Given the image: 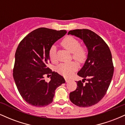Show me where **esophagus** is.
<instances>
[{
  "label": "esophagus",
  "instance_id": "obj_1",
  "mask_svg": "<svg viewBox=\"0 0 125 125\" xmlns=\"http://www.w3.org/2000/svg\"><path fill=\"white\" fill-rule=\"evenodd\" d=\"M65 81H66V82H69L70 81H71V80L69 79H67V78H65Z\"/></svg>",
  "mask_w": 125,
  "mask_h": 125
}]
</instances>
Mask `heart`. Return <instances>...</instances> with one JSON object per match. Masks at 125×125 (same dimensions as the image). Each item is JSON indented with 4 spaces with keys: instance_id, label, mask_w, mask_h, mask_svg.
Instances as JSON below:
<instances>
[{
    "instance_id": "obj_1",
    "label": "heart",
    "mask_w": 125,
    "mask_h": 125,
    "mask_svg": "<svg viewBox=\"0 0 125 125\" xmlns=\"http://www.w3.org/2000/svg\"><path fill=\"white\" fill-rule=\"evenodd\" d=\"M62 45L67 51L72 53V58L80 63H82L86 58V52L83 48L80 46L81 44L78 40L72 36L66 37L62 42ZM49 58L52 62H56L57 61L56 52L55 46H52L50 49ZM77 65L75 62L68 63H61L57 67V71L64 76H69L74 71H76Z\"/></svg>"
}]
</instances>
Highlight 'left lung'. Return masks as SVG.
I'll return each instance as SVG.
<instances>
[{
  "label": "left lung",
  "mask_w": 125,
  "mask_h": 125,
  "mask_svg": "<svg viewBox=\"0 0 125 125\" xmlns=\"http://www.w3.org/2000/svg\"><path fill=\"white\" fill-rule=\"evenodd\" d=\"M68 35L82 40L88 52L84 65L77 73L83 79L77 82L76 89L70 93V100L77 106H91L104 97L111 82L114 72L111 52L105 42L90 30H73ZM84 80L87 82L83 84Z\"/></svg>",
  "instance_id": "8db88e82"
}]
</instances>
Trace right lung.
<instances>
[{
  "instance_id": "right-lung-1",
  "label": "right lung",
  "mask_w": 125,
  "mask_h": 125,
  "mask_svg": "<svg viewBox=\"0 0 125 125\" xmlns=\"http://www.w3.org/2000/svg\"><path fill=\"white\" fill-rule=\"evenodd\" d=\"M66 31H56L41 28L28 34L20 42L15 53L14 81L19 92L31 105L46 106L53 102L55 90L64 79L48 67L50 62V49ZM52 74L49 83L44 76Z\"/></svg>"
}]
</instances>
